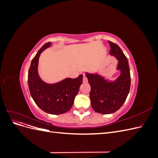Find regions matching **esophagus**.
<instances>
[{"label":"esophagus","mask_w":158,"mask_h":158,"mask_svg":"<svg viewBox=\"0 0 158 158\" xmlns=\"http://www.w3.org/2000/svg\"><path fill=\"white\" fill-rule=\"evenodd\" d=\"M83 82L84 83L88 82V78H87V77L85 75H84V76H83Z\"/></svg>","instance_id":"1"}]
</instances>
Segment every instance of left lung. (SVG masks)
Instances as JSON below:
<instances>
[{
	"label": "left lung",
	"instance_id": "1",
	"mask_svg": "<svg viewBox=\"0 0 158 158\" xmlns=\"http://www.w3.org/2000/svg\"><path fill=\"white\" fill-rule=\"evenodd\" d=\"M111 47L110 54L118 60L117 69L121 70L118 78L107 82L98 74L86 73L91 86L89 98L95 111L111 114L121 108L128 96L131 88V74L127 56L117 44L108 41Z\"/></svg>",
	"mask_w": 158,
	"mask_h": 158
}]
</instances>
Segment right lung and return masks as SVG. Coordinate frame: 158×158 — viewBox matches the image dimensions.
Wrapping results in <instances>:
<instances>
[{
    "instance_id": "1",
    "label": "right lung",
    "mask_w": 158,
    "mask_h": 158,
    "mask_svg": "<svg viewBox=\"0 0 158 158\" xmlns=\"http://www.w3.org/2000/svg\"><path fill=\"white\" fill-rule=\"evenodd\" d=\"M51 45L47 43L38 51L31 60L28 71V86L31 97L37 106L43 111L52 114H63L71 109L76 95L78 94L83 76L76 78H66L61 82L49 84L44 82L37 73L40 54Z\"/></svg>"
}]
</instances>
